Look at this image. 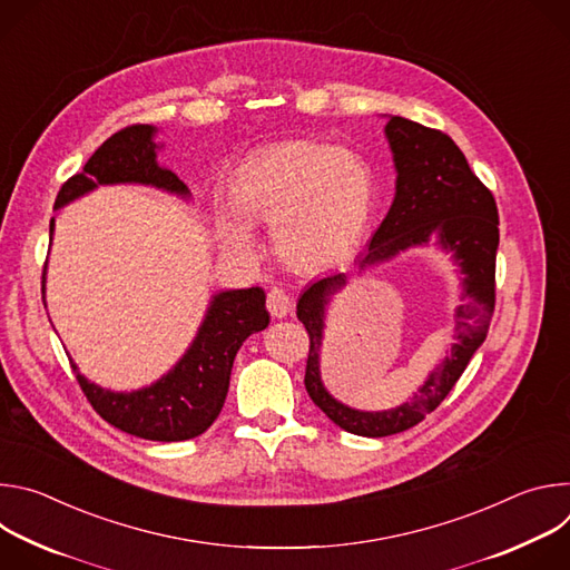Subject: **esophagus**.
<instances>
[{
    "label": "esophagus",
    "instance_id": "1",
    "mask_svg": "<svg viewBox=\"0 0 570 570\" xmlns=\"http://www.w3.org/2000/svg\"><path fill=\"white\" fill-rule=\"evenodd\" d=\"M268 311L273 317H286L293 311V297L282 288L268 291Z\"/></svg>",
    "mask_w": 570,
    "mask_h": 570
}]
</instances>
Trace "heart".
Masks as SVG:
<instances>
[{
	"instance_id": "obj_1",
	"label": "heart",
	"mask_w": 570,
	"mask_h": 570,
	"mask_svg": "<svg viewBox=\"0 0 570 570\" xmlns=\"http://www.w3.org/2000/svg\"><path fill=\"white\" fill-rule=\"evenodd\" d=\"M229 198L236 212H220V234L232 248H255L240 215L273 223L277 255L297 271L315 273L343 262L361 243L374 207V174L358 153L284 141L238 167Z\"/></svg>"
}]
</instances>
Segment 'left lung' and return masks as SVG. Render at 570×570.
<instances>
[{"label": "left lung", "instance_id": "8db88e82", "mask_svg": "<svg viewBox=\"0 0 570 570\" xmlns=\"http://www.w3.org/2000/svg\"><path fill=\"white\" fill-rule=\"evenodd\" d=\"M385 137L396 169V194L367 250L356 257V268L363 273L438 238V246L453 255L462 273V304L455 308V343L449 356L429 374L415 396L396 409L367 413L334 399L320 376L324 311L347 286V275L332 273L304 288L297 299V317L308 332L306 392L334 424L363 438L409 431L438 409L484 343L497 302L499 209L492 191L475 178L464 153L442 130L390 117Z\"/></svg>", "mask_w": 570, "mask_h": 570}]
</instances>
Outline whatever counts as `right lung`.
<instances>
[{
    "instance_id": "1",
    "label": "right lung",
    "mask_w": 570,
    "mask_h": 570,
    "mask_svg": "<svg viewBox=\"0 0 570 570\" xmlns=\"http://www.w3.org/2000/svg\"><path fill=\"white\" fill-rule=\"evenodd\" d=\"M155 128L128 126L108 137L58 191L53 209L90 194L99 185H146L189 198L187 185L169 169L157 165ZM53 236V218L49 238ZM45 293V277H42ZM266 293L259 286L220 291L212 297L200 330L185 356L148 387L112 392L90 383L78 367L76 381L92 409L115 429L155 442H183L205 433L218 417L234 365V356L250 334L268 327Z\"/></svg>"
}]
</instances>
